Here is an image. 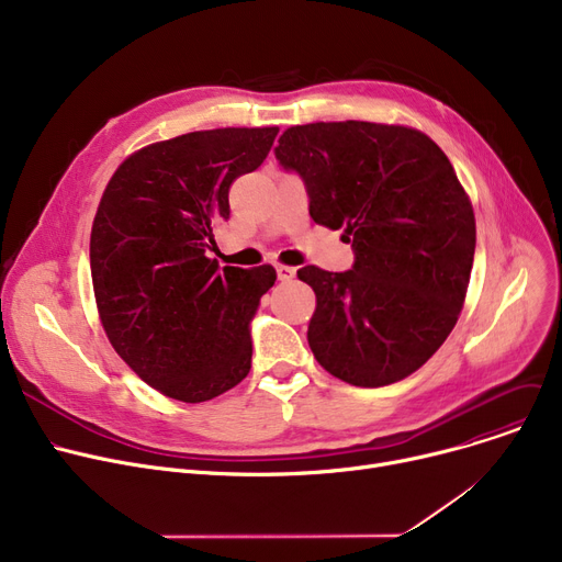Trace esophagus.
<instances>
[{"instance_id": "34e87169", "label": "esophagus", "mask_w": 562, "mask_h": 562, "mask_svg": "<svg viewBox=\"0 0 562 562\" xmlns=\"http://www.w3.org/2000/svg\"><path fill=\"white\" fill-rule=\"evenodd\" d=\"M276 273H278L280 282H289V280L296 278V269H291V266H282V263L276 266Z\"/></svg>"}]
</instances>
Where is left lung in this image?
I'll return each instance as SVG.
<instances>
[{
  "label": "left lung",
  "instance_id": "left-lung-1",
  "mask_svg": "<svg viewBox=\"0 0 562 562\" xmlns=\"http://www.w3.org/2000/svg\"><path fill=\"white\" fill-rule=\"evenodd\" d=\"M276 159L356 255L344 273L299 271L316 293L314 358L356 387L415 373L451 335L474 263V210L451 161L417 130L362 121L289 127Z\"/></svg>",
  "mask_w": 562,
  "mask_h": 562
}]
</instances>
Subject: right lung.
Listing matches in <instances>:
<instances>
[{
    "mask_svg": "<svg viewBox=\"0 0 562 562\" xmlns=\"http://www.w3.org/2000/svg\"><path fill=\"white\" fill-rule=\"evenodd\" d=\"M278 127L191 132L147 145L117 168L91 232L102 326L147 385L184 403L210 401L248 375L250 323L276 282L206 257L229 218V187L269 155Z\"/></svg>",
    "mask_w": 562,
    "mask_h": 562,
    "instance_id": "1",
    "label": "right lung"
}]
</instances>
